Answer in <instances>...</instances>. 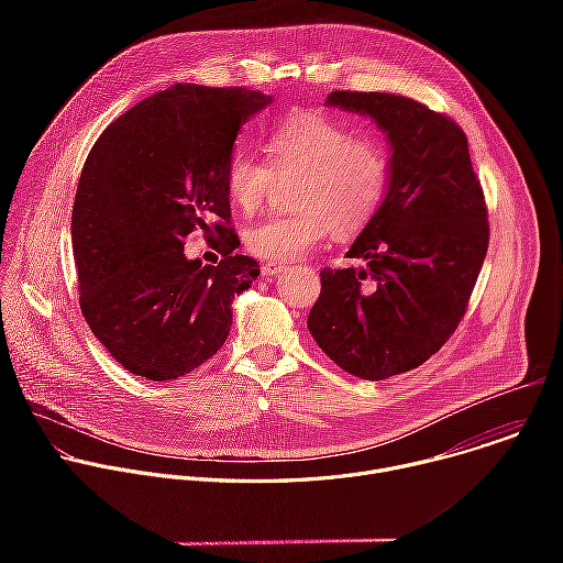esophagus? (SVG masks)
<instances>
[{"label":"esophagus","mask_w":563,"mask_h":563,"mask_svg":"<svg viewBox=\"0 0 563 563\" xmlns=\"http://www.w3.org/2000/svg\"><path fill=\"white\" fill-rule=\"evenodd\" d=\"M283 269H285L283 263H265V265L261 267L263 276H278Z\"/></svg>","instance_id":"1"}]
</instances>
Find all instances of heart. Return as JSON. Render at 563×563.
<instances>
[{"label": "heart", "mask_w": 563, "mask_h": 563, "mask_svg": "<svg viewBox=\"0 0 563 563\" xmlns=\"http://www.w3.org/2000/svg\"><path fill=\"white\" fill-rule=\"evenodd\" d=\"M267 151L278 176L298 174L291 213L256 220L245 233L247 250L274 263L294 261L334 231H363L383 205L389 185V153L376 137H356L347 126L316 115L291 113L267 133ZM274 173L265 159L235 151L224 172L233 207L252 213L267 200Z\"/></svg>", "instance_id": "1"}]
</instances>
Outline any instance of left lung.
I'll return each instance as SVG.
<instances>
[{"label":"left lung","instance_id":"1","mask_svg":"<svg viewBox=\"0 0 563 563\" xmlns=\"http://www.w3.org/2000/svg\"><path fill=\"white\" fill-rule=\"evenodd\" d=\"M325 107L374 120L389 146L380 209L347 250L361 269H323L307 328L365 380L419 367L465 313L488 252V211L456 122L391 93L334 91Z\"/></svg>","mask_w":563,"mask_h":563}]
</instances>
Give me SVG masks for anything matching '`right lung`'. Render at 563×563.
Returning a JSON list of instances; mask_svg holds the SVG:
<instances>
[{
  "mask_svg": "<svg viewBox=\"0 0 563 563\" xmlns=\"http://www.w3.org/2000/svg\"><path fill=\"white\" fill-rule=\"evenodd\" d=\"M250 89L176 85L107 126L79 176L70 243L79 307L96 339L131 374L172 380L211 358L231 330V302L258 278L235 254L224 172L238 131L272 104ZM220 219L218 266L181 240Z\"/></svg>",
  "mask_w": 563,
  "mask_h": 563,
  "instance_id": "right-lung-1",
  "label": "right lung"
}]
</instances>
